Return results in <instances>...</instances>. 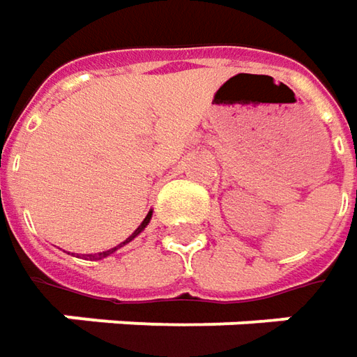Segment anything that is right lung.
<instances>
[{
	"instance_id": "add662e5",
	"label": "right lung",
	"mask_w": 357,
	"mask_h": 357,
	"mask_svg": "<svg viewBox=\"0 0 357 357\" xmlns=\"http://www.w3.org/2000/svg\"><path fill=\"white\" fill-rule=\"evenodd\" d=\"M150 219H152V211H148V215L144 217V221H142V223H140V227L136 229V231H134V233L130 235L128 239L122 241V243H120L118 247H114V249H108V251H102V252H94V255H82V257H84V259H91V261H100V259H106L108 255H112V252L116 251V249H120V247H124V245H126V243H130V241H132V239H136V237L140 235L142 231L146 229V225L150 223Z\"/></svg>"
}]
</instances>
